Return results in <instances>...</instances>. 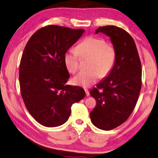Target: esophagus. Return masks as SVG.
<instances>
[{"instance_id": "obj_1", "label": "esophagus", "mask_w": 158, "mask_h": 158, "mask_svg": "<svg viewBox=\"0 0 158 158\" xmlns=\"http://www.w3.org/2000/svg\"><path fill=\"white\" fill-rule=\"evenodd\" d=\"M85 92H86V96H89V95H90V94H89V91L88 89H85Z\"/></svg>"}]
</instances>
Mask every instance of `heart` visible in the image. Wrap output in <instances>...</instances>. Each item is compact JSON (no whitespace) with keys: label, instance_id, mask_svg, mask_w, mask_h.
Returning a JSON list of instances; mask_svg holds the SVG:
<instances>
[{"label":"heart","instance_id":"heart-1","mask_svg":"<svg viewBox=\"0 0 158 158\" xmlns=\"http://www.w3.org/2000/svg\"><path fill=\"white\" fill-rule=\"evenodd\" d=\"M79 56H89L88 69L81 70L73 78L75 85L89 87L96 82L100 77H106L110 73L116 61V50L104 39L96 36L85 38L77 46L69 48L64 55L67 69L75 73L79 69Z\"/></svg>","mask_w":158,"mask_h":158}]
</instances>
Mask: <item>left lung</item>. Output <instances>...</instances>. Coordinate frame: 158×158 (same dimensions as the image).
Listing matches in <instances>:
<instances>
[{
  "mask_svg": "<svg viewBox=\"0 0 158 158\" xmlns=\"http://www.w3.org/2000/svg\"><path fill=\"white\" fill-rule=\"evenodd\" d=\"M98 32L110 37L117 57L110 74L90 91L96 101L90 117L98 128L108 131L123 124L136 106L142 85L141 62L133 38L124 29L112 25L98 27Z\"/></svg>",
  "mask_w": 158,
  "mask_h": 158,
  "instance_id": "8db88e82",
  "label": "left lung"
}]
</instances>
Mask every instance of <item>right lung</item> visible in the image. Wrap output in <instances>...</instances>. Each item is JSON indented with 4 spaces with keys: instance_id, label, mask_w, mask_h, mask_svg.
<instances>
[{
    "instance_id": "1",
    "label": "right lung",
    "mask_w": 158,
    "mask_h": 158,
    "mask_svg": "<svg viewBox=\"0 0 158 158\" xmlns=\"http://www.w3.org/2000/svg\"><path fill=\"white\" fill-rule=\"evenodd\" d=\"M82 29L48 25L32 35L19 64L20 92L27 110L43 126L58 127L71 107L85 97L79 86L66 85L69 74L64 55L84 33Z\"/></svg>"
}]
</instances>
